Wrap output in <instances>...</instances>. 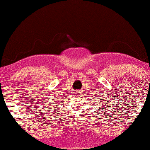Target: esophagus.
Instances as JSON below:
<instances>
[{
  "instance_id": "1",
  "label": "esophagus",
  "mask_w": 150,
  "mask_h": 150,
  "mask_svg": "<svg viewBox=\"0 0 150 150\" xmlns=\"http://www.w3.org/2000/svg\"><path fill=\"white\" fill-rule=\"evenodd\" d=\"M75 93H76V94H78V95H79L80 94H81V92H80V91H78V90H77V92H76Z\"/></svg>"
}]
</instances>
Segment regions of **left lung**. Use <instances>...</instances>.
<instances>
[{"mask_svg":"<svg viewBox=\"0 0 150 150\" xmlns=\"http://www.w3.org/2000/svg\"><path fill=\"white\" fill-rule=\"evenodd\" d=\"M102 101H103V100H102Z\"/></svg>","mask_w":150,"mask_h":150,"instance_id":"8db88e82","label":"left lung"}]
</instances>
